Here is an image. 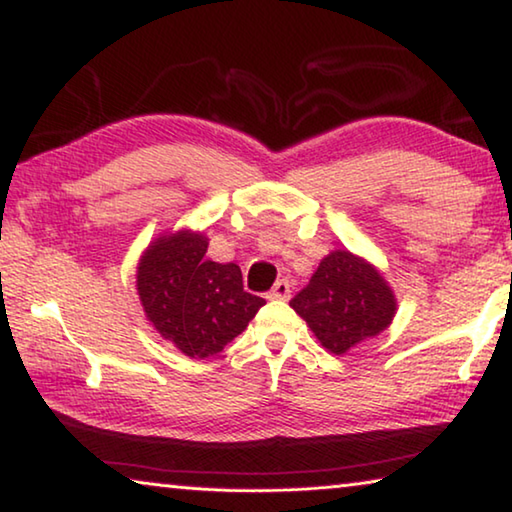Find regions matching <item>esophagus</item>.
<instances>
[{
  "label": "esophagus",
  "instance_id": "esophagus-1",
  "mask_svg": "<svg viewBox=\"0 0 512 512\" xmlns=\"http://www.w3.org/2000/svg\"><path fill=\"white\" fill-rule=\"evenodd\" d=\"M289 296H291V284H289V280H277V282L273 284L271 293H268V298H271V300H287Z\"/></svg>",
  "mask_w": 512,
  "mask_h": 512
}]
</instances>
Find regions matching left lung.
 <instances>
[{"label": "left lung", "instance_id": "8db88e82", "mask_svg": "<svg viewBox=\"0 0 512 512\" xmlns=\"http://www.w3.org/2000/svg\"><path fill=\"white\" fill-rule=\"evenodd\" d=\"M289 305L334 354L377 336L395 316V296L384 277L348 250L327 255Z\"/></svg>", "mask_w": 512, "mask_h": 512}]
</instances>
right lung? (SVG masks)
<instances>
[{"label": "right lung", "mask_w": 512, "mask_h": 512, "mask_svg": "<svg viewBox=\"0 0 512 512\" xmlns=\"http://www.w3.org/2000/svg\"><path fill=\"white\" fill-rule=\"evenodd\" d=\"M205 253L203 235L178 232L149 246L137 271L146 318L194 359L219 354L266 305L244 291L237 264L212 262Z\"/></svg>", "instance_id": "1"}]
</instances>
